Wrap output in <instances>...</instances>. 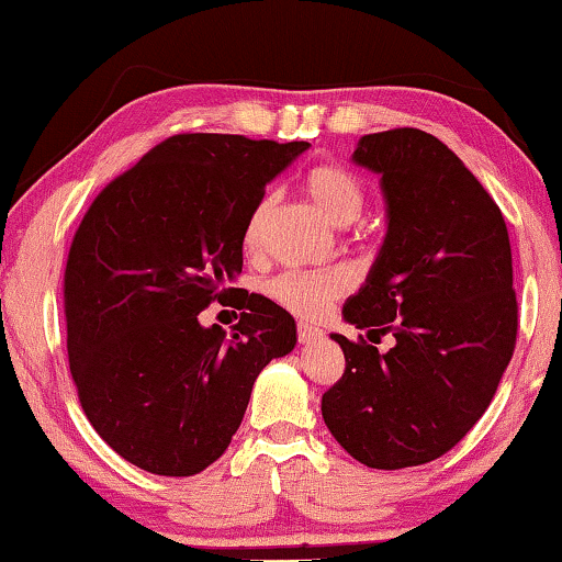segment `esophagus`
Instances as JSON below:
<instances>
[{
  "label": "esophagus",
  "mask_w": 562,
  "mask_h": 562,
  "mask_svg": "<svg viewBox=\"0 0 562 562\" xmlns=\"http://www.w3.org/2000/svg\"><path fill=\"white\" fill-rule=\"evenodd\" d=\"M324 337V331L319 327H314V324L308 322H299V341L301 345H314V341H319Z\"/></svg>",
  "instance_id": "34e87169"
}]
</instances>
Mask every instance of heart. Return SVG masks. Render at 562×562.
<instances>
[{
    "label": "heart",
    "instance_id": "heart-1",
    "mask_svg": "<svg viewBox=\"0 0 562 562\" xmlns=\"http://www.w3.org/2000/svg\"><path fill=\"white\" fill-rule=\"evenodd\" d=\"M306 194L316 210L331 225H349L362 215L364 190L362 182L339 165H319L306 175ZM271 198H263L246 225V243L261 238L263 225L271 213ZM347 276L341 271H289L271 283V296L301 316H319L329 301L345 294Z\"/></svg>",
    "mask_w": 562,
    "mask_h": 562
}]
</instances>
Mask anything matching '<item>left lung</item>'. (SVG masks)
I'll return each mask as SVG.
<instances>
[{
  "instance_id": "obj_1",
  "label": "left lung",
  "mask_w": 562,
  "mask_h": 562,
  "mask_svg": "<svg viewBox=\"0 0 562 562\" xmlns=\"http://www.w3.org/2000/svg\"><path fill=\"white\" fill-rule=\"evenodd\" d=\"M352 161L380 177L387 231L341 316L395 345L331 335L347 368L322 416L364 467H418L484 416L515 352L509 235L490 192L420 128L364 134Z\"/></svg>"
}]
</instances>
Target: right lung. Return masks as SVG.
<instances>
[{
	"mask_svg": "<svg viewBox=\"0 0 562 562\" xmlns=\"http://www.w3.org/2000/svg\"><path fill=\"white\" fill-rule=\"evenodd\" d=\"M306 142L177 134L93 200L65 266L68 357L91 426L128 463L192 476L231 446L296 322L246 291L233 335L200 312L243 289L246 225Z\"/></svg>",
	"mask_w": 562,
	"mask_h": 562,
	"instance_id": "obj_1",
	"label": "right lung"
}]
</instances>
